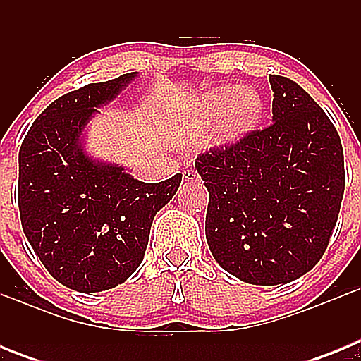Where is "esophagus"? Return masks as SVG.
Wrapping results in <instances>:
<instances>
[{
	"label": "esophagus",
	"mask_w": 361,
	"mask_h": 361,
	"mask_svg": "<svg viewBox=\"0 0 361 361\" xmlns=\"http://www.w3.org/2000/svg\"><path fill=\"white\" fill-rule=\"evenodd\" d=\"M183 178L184 180H199V173L195 170H184L183 171Z\"/></svg>",
	"instance_id": "1"
}]
</instances>
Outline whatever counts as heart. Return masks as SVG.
Instances as JSON below:
<instances>
[{"mask_svg": "<svg viewBox=\"0 0 361 361\" xmlns=\"http://www.w3.org/2000/svg\"><path fill=\"white\" fill-rule=\"evenodd\" d=\"M215 114L216 135L224 141L238 139L250 132L262 116V101L257 92L247 86H238L233 90L212 92L199 104V124H206Z\"/></svg>", "mask_w": 361, "mask_h": 361, "instance_id": "1", "label": "heart"}]
</instances>
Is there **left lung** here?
<instances>
[{"mask_svg":"<svg viewBox=\"0 0 361 361\" xmlns=\"http://www.w3.org/2000/svg\"><path fill=\"white\" fill-rule=\"evenodd\" d=\"M273 123L200 153L206 240L222 269L257 286L300 279L324 257L345 190L334 124L307 92L269 75Z\"/></svg>","mask_w":361,"mask_h":361,"instance_id":"left-lung-1","label":"left lung"}]
</instances>
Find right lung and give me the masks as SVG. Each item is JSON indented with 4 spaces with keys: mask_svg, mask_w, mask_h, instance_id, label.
<instances>
[{
    "mask_svg": "<svg viewBox=\"0 0 361 361\" xmlns=\"http://www.w3.org/2000/svg\"><path fill=\"white\" fill-rule=\"evenodd\" d=\"M137 72L90 82L44 108L19 148L18 206L34 253L59 283L79 293L116 288L141 266L153 216L183 173L141 183L82 149V130Z\"/></svg>",
    "mask_w": 361,
    "mask_h": 361,
    "instance_id": "add662e5",
    "label": "right lung"
}]
</instances>
